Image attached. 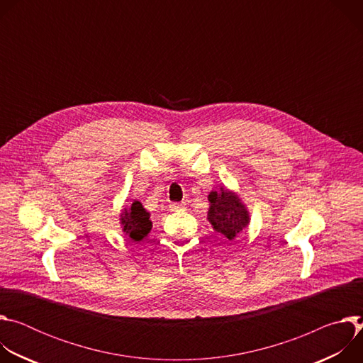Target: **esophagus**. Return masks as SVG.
Wrapping results in <instances>:
<instances>
[{
  "label": "esophagus",
  "instance_id": "esophagus-1",
  "mask_svg": "<svg viewBox=\"0 0 363 363\" xmlns=\"http://www.w3.org/2000/svg\"><path fill=\"white\" fill-rule=\"evenodd\" d=\"M169 208H171L172 211H184V210L186 208V206H185L184 203H171Z\"/></svg>",
  "mask_w": 363,
  "mask_h": 363
}]
</instances>
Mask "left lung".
<instances>
[{
    "instance_id": "8db88e82",
    "label": "left lung",
    "mask_w": 363,
    "mask_h": 363,
    "mask_svg": "<svg viewBox=\"0 0 363 363\" xmlns=\"http://www.w3.org/2000/svg\"><path fill=\"white\" fill-rule=\"evenodd\" d=\"M210 208L206 220L213 230L233 241L250 224V211L240 195L233 189L221 186L218 191L208 194Z\"/></svg>"
}]
</instances>
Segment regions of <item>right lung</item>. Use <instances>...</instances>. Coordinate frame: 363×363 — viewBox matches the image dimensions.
I'll list each match as a JSON object with an SVG mask.
<instances>
[{
  "instance_id": "1",
  "label": "right lung",
  "mask_w": 363,
  "mask_h": 363,
  "mask_svg": "<svg viewBox=\"0 0 363 363\" xmlns=\"http://www.w3.org/2000/svg\"><path fill=\"white\" fill-rule=\"evenodd\" d=\"M119 224L125 235L133 241H142L152 230L150 214L139 201H133L132 205L125 206L121 213Z\"/></svg>"
}]
</instances>
